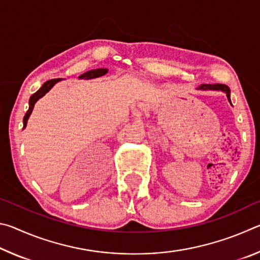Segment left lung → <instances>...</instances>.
<instances>
[{"instance_id": "1", "label": "left lung", "mask_w": 260, "mask_h": 260, "mask_svg": "<svg viewBox=\"0 0 260 260\" xmlns=\"http://www.w3.org/2000/svg\"><path fill=\"white\" fill-rule=\"evenodd\" d=\"M200 89H203V90L213 89V90L225 91L228 101L231 102V90H230V87L226 86V85H221V83H215V85H202V86H200Z\"/></svg>"}]
</instances>
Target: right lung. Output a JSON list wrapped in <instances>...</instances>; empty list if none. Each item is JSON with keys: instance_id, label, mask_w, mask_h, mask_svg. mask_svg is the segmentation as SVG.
Segmentation results:
<instances>
[{"instance_id": "1", "label": "right lung", "mask_w": 260, "mask_h": 260, "mask_svg": "<svg viewBox=\"0 0 260 260\" xmlns=\"http://www.w3.org/2000/svg\"><path fill=\"white\" fill-rule=\"evenodd\" d=\"M107 72H108L107 69L91 70V71H88L86 73H83L82 76H80V79H93V78L102 77ZM57 81H59V79H51V80L46 81L45 83H43V86L40 88V89L37 91V93H34L32 96H30V99H29V108H28L27 112H26L25 117H24V127H23V128H25L26 124H27V119H28V117L30 116V113H32V110L34 108V104L37 103V101L39 99H41L42 96L45 95L46 93H48V91L51 89L52 86H54Z\"/></svg>"}]
</instances>
